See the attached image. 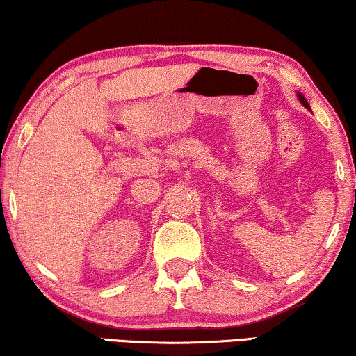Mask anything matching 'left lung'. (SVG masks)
Here are the masks:
<instances>
[{
	"label": "left lung",
	"mask_w": 356,
	"mask_h": 356,
	"mask_svg": "<svg viewBox=\"0 0 356 356\" xmlns=\"http://www.w3.org/2000/svg\"><path fill=\"white\" fill-rule=\"evenodd\" d=\"M296 97H298V100H300V104L305 106V108H308V110H311V106H309V104H308V100L305 99V95L301 94V92H296Z\"/></svg>",
	"instance_id": "obj_1"
}]
</instances>
